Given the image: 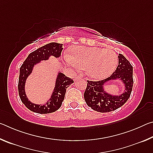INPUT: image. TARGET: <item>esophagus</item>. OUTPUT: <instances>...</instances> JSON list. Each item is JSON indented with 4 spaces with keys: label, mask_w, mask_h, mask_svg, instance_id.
Segmentation results:
<instances>
[{
    "label": "esophagus",
    "mask_w": 153,
    "mask_h": 153,
    "mask_svg": "<svg viewBox=\"0 0 153 153\" xmlns=\"http://www.w3.org/2000/svg\"><path fill=\"white\" fill-rule=\"evenodd\" d=\"M81 78H82V77H81V76H76V77H75V78H74V80H75V81H76V80H77V79H81Z\"/></svg>",
    "instance_id": "esophagus-1"
}]
</instances>
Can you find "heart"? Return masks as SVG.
I'll use <instances>...</instances> for the list:
<instances>
[{
  "label": "heart",
  "instance_id": "1",
  "mask_svg": "<svg viewBox=\"0 0 153 153\" xmlns=\"http://www.w3.org/2000/svg\"><path fill=\"white\" fill-rule=\"evenodd\" d=\"M71 65L86 69L90 77L102 79L112 74L118 64V56L110 49L77 46L71 49V59L66 56Z\"/></svg>",
  "mask_w": 153,
  "mask_h": 153
}]
</instances>
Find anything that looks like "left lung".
I'll list each match as a JSON object with an SVG mask.
<instances>
[{
    "instance_id": "8db88e82",
    "label": "left lung",
    "mask_w": 153,
    "mask_h": 153,
    "mask_svg": "<svg viewBox=\"0 0 153 153\" xmlns=\"http://www.w3.org/2000/svg\"><path fill=\"white\" fill-rule=\"evenodd\" d=\"M119 65L115 71L107 79L98 82L88 80L84 97L87 105L97 112L107 113L123 106L130 97L133 87V67L126 58L119 54ZM120 80L124 86V92L120 95L106 92L104 87L110 81Z\"/></svg>"
}]
</instances>
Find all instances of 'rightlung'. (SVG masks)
<instances>
[{
  "label": "right lung",
  "mask_w": 153,
  "mask_h": 153,
  "mask_svg": "<svg viewBox=\"0 0 153 153\" xmlns=\"http://www.w3.org/2000/svg\"><path fill=\"white\" fill-rule=\"evenodd\" d=\"M63 50V45L56 42H51L42 46L31 53L27 56L19 69L18 90L22 102L28 109L40 114L53 113L61 107L63 102L66 89L69 85L74 83V80L65 76V75L59 71L56 79L55 86L51 97L45 105H38L30 101L25 91V82L27 77L32 74L33 67L40 61L48 60L51 56L59 58Z\"/></svg>",
  "instance_id": "right-lung-1"
}]
</instances>
